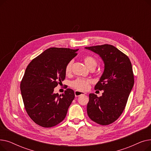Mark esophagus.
Instances as JSON below:
<instances>
[{"label":"esophagus","instance_id":"obj_1","mask_svg":"<svg viewBox=\"0 0 151 151\" xmlns=\"http://www.w3.org/2000/svg\"><path fill=\"white\" fill-rule=\"evenodd\" d=\"M85 94H86V93L83 92H80V91H75V95L76 97H79V96H81V95H85Z\"/></svg>","mask_w":151,"mask_h":151}]
</instances>
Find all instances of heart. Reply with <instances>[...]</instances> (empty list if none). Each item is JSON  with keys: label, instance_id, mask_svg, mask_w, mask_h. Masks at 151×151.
Listing matches in <instances>:
<instances>
[{"label": "heart", "instance_id": "1", "mask_svg": "<svg viewBox=\"0 0 151 151\" xmlns=\"http://www.w3.org/2000/svg\"><path fill=\"white\" fill-rule=\"evenodd\" d=\"M84 62L85 63L86 65L89 68L91 67L96 68L97 66V61L92 57L85 56L84 58ZM71 65H72V60H70V62H68L67 64L66 65L65 73L67 74L70 72ZM91 83V81L89 80H86V79H83V78H78L76 80L71 82V86L72 88H73L74 89L78 91H84L88 90L89 89Z\"/></svg>", "mask_w": 151, "mask_h": 151}]
</instances>
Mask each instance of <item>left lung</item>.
<instances>
[{"label":"left lung","mask_w":151,"mask_h":151,"mask_svg":"<svg viewBox=\"0 0 151 151\" xmlns=\"http://www.w3.org/2000/svg\"><path fill=\"white\" fill-rule=\"evenodd\" d=\"M97 54L104 63V71L95 89L104 91L98 97L89 94L87 113L91 119L102 125L116 121L122 113L134 84L131 62L116 47L103 45L86 47Z\"/></svg>","instance_id":"left-lung-1"}]
</instances>
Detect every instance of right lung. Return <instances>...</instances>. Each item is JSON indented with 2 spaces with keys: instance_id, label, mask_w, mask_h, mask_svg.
Segmentation results:
<instances>
[{
  "instance_id": "1",
  "label": "right lung",
  "mask_w": 151,
  "mask_h": 151,
  "mask_svg": "<svg viewBox=\"0 0 151 151\" xmlns=\"http://www.w3.org/2000/svg\"><path fill=\"white\" fill-rule=\"evenodd\" d=\"M79 50L50 47L27 65L20 89L26 111L35 123L51 127L64 119L75 99L73 90L54 93V89L65 78V67Z\"/></svg>"
}]
</instances>
